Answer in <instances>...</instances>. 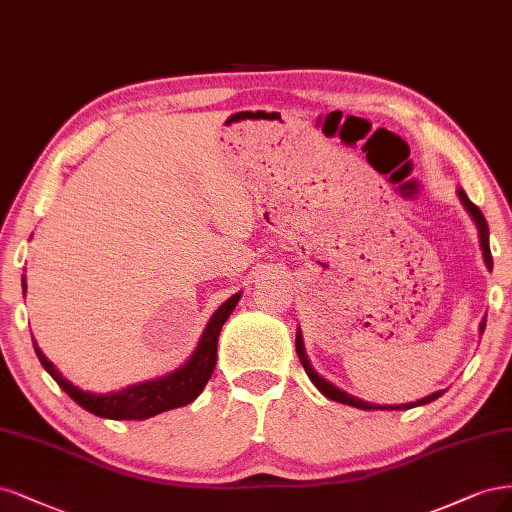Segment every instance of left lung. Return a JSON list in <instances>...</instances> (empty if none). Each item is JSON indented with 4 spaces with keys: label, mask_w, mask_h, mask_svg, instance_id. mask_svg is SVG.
I'll return each instance as SVG.
<instances>
[{
    "label": "left lung",
    "mask_w": 512,
    "mask_h": 512,
    "mask_svg": "<svg viewBox=\"0 0 512 512\" xmlns=\"http://www.w3.org/2000/svg\"><path fill=\"white\" fill-rule=\"evenodd\" d=\"M457 195H459L461 204H464V208L470 212V217L474 219V223H476V227H478V238H481V249H483L485 266L491 270V268H493V259H491V249H489V227H487V221H485V217H483V212L478 210V208L468 200V195H466L464 189H457ZM483 332H485V319H483V323H481V334H483ZM295 351H298V357H300V361H302V366H304L308 378H310L312 383H315V387L325 395V398L334 400V402H340V404H349V406H355V408H361V410H408V408H415V406L430 404V402L438 400L440 395L444 393V391H436V393H432V395H427V398L417 400V402H410V404H395V406L370 404V402H364V400H359V398H353L351 393H346V391L338 389L336 385L325 381L323 376H319L315 370H312L310 361H308V357H306V351H304V340H302V332H300V329H298V336H295Z\"/></svg>",
    "instance_id": "obj_1"
}]
</instances>
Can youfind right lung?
Wrapping results in <instances>:
<instances>
[{
    "label": "right lung",
    "instance_id": "add662e5",
    "mask_svg": "<svg viewBox=\"0 0 512 512\" xmlns=\"http://www.w3.org/2000/svg\"><path fill=\"white\" fill-rule=\"evenodd\" d=\"M25 276H23V291H25ZM242 293H236L223 302L214 315L210 317L202 340L197 344L195 353L189 357L185 366H180L168 376L153 378V381L131 385L123 391H114V393H91V391H82L74 387L70 381L59 374V370L44 357V353L38 349V344L34 342L36 355L40 359V364L44 370L51 374L57 385L70 395V398L82 406L85 410L93 412L97 417L104 419H148L155 417L159 412H166L172 408H180L191 404L197 395L202 393L206 383L210 381V376L214 372V366H217V342L223 323L232 315L238 300Z\"/></svg>",
    "mask_w": 512,
    "mask_h": 512
}]
</instances>
